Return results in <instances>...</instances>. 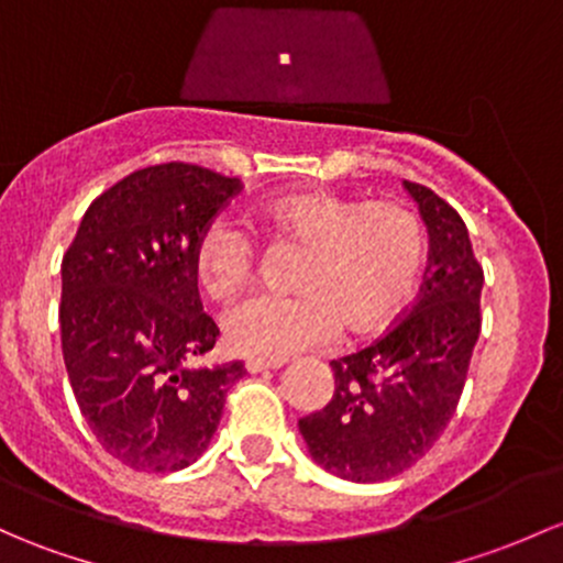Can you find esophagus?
Wrapping results in <instances>:
<instances>
[{
    "instance_id": "34e87169",
    "label": "esophagus",
    "mask_w": 563,
    "mask_h": 563,
    "mask_svg": "<svg viewBox=\"0 0 563 563\" xmlns=\"http://www.w3.org/2000/svg\"><path fill=\"white\" fill-rule=\"evenodd\" d=\"M280 366H283V358H258V356L245 358V369L251 372V375H256V372H266V369H280Z\"/></svg>"
}]
</instances>
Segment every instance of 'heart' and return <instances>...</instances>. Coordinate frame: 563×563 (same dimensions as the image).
<instances>
[{
	"mask_svg": "<svg viewBox=\"0 0 563 563\" xmlns=\"http://www.w3.org/2000/svg\"><path fill=\"white\" fill-rule=\"evenodd\" d=\"M262 232L305 245L294 297L245 299L227 316V342L245 356L283 358L331 340L388 327L407 307L423 266V232L396 205L358 202L307 188L251 212ZM191 275L207 299H232L253 275V242L234 223L210 221L194 240Z\"/></svg>",
	"mask_w": 563,
	"mask_h": 563,
	"instance_id": "1",
	"label": "heart"
}]
</instances>
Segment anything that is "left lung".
<instances>
[{"label": "left lung", "mask_w": 563, "mask_h": 563, "mask_svg": "<svg viewBox=\"0 0 563 563\" xmlns=\"http://www.w3.org/2000/svg\"><path fill=\"white\" fill-rule=\"evenodd\" d=\"M429 229V264L410 310L364 351L331 361L334 396L301 418L310 455L331 475L380 483L410 470L451 423L481 334L483 266L459 212L405 180Z\"/></svg>", "instance_id": "left-lung-1"}]
</instances>
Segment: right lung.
<instances>
[{
    "instance_id": "right-lung-1",
    "label": "right lung",
    "mask_w": 563,
    "mask_h": 563,
    "mask_svg": "<svg viewBox=\"0 0 563 563\" xmlns=\"http://www.w3.org/2000/svg\"><path fill=\"white\" fill-rule=\"evenodd\" d=\"M242 183L186 162L99 194L62 262V351L82 418L112 459L177 472L207 451L242 361L197 364L218 340L191 247Z\"/></svg>"
}]
</instances>
